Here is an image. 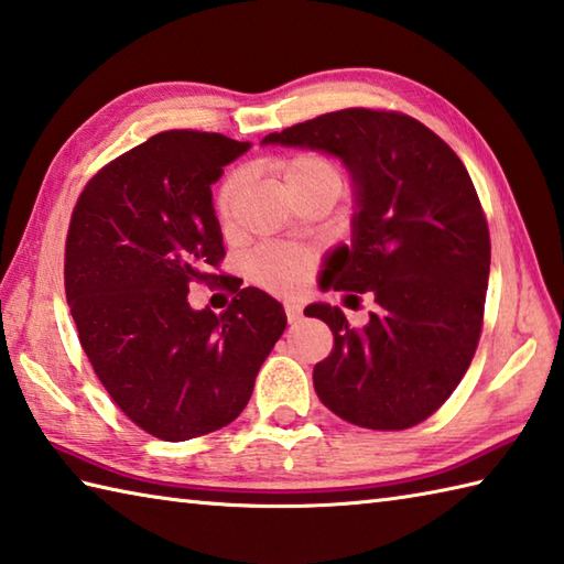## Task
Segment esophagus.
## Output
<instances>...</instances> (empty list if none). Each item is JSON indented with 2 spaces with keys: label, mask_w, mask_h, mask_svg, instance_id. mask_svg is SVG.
Instances as JSON below:
<instances>
[{
  "label": "esophagus",
  "mask_w": 564,
  "mask_h": 564,
  "mask_svg": "<svg viewBox=\"0 0 564 564\" xmlns=\"http://www.w3.org/2000/svg\"><path fill=\"white\" fill-rule=\"evenodd\" d=\"M285 317H289V323H297V319L303 317V305L295 303V301L285 303Z\"/></svg>",
  "instance_id": "1"
}]
</instances>
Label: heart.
Listing matches in <instances>:
<instances>
[{
	"label": "heart",
	"mask_w": 564,
	"mask_h": 564,
	"mask_svg": "<svg viewBox=\"0 0 564 564\" xmlns=\"http://www.w3.org/2000/svg\"><path fill=\"white\" fill-rule=\"evenodd\" d=\"M273 173L289 195L301 191V187L317 185V183H333L341 187V175L337 171V165L329 159L319 156V153H293V156L273 161ZM241 183H245V175L235 171L227 175L223 185H219L215 207L223 223H227L231 217V207H235ZM313 269H315V259L313 253L305 249L259 247L245 259V273L249 281H253L271 293H283V295L301 291L303 285L311 281Z\"/></svg>",
	"instance_id": "1"
}]
</instances>
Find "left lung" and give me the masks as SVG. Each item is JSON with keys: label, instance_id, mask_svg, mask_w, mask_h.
<instances>
[{"label": "left lung", "instance_id": "left-lung-1", "mask_svg": "<svg viewBox=\"0 0 564 564\" xmlns=\"http://www.w3.org/2000/svg\"><path fill=\"white\" fill-rule=\"evenodd\" d=\"M263 143L333 153L357 187L351 247L337 249L329 285L379 307L364 327L339 307H305L335 335L313 371L319 401L369 430L423 423L467 373L484 325L491 239L465 163L393 109H339Z\"/></svg>", "mask_w": 564, "mask_h": 564}]
</instances>
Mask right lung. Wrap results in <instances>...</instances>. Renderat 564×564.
<instances>
[{"label":"right lung","mask_w":564,"mask_h":564,"mask_svg":"<svg viewBox=\"0 0 564 564\" xmlns=\"http://www.w3.org/2000/svg\"><path fill=\"white\" fill-rule=\"evenodd\" d=\"M249 149L215 131L171 129L99 169L73 209L65 297L97 379L131 423L165 443L245 411L285 313L241 289L223 315L193 311L191 283L225 259L213 185Z\"/></svg>","instance_id":"obj_1"}]
</instances>
